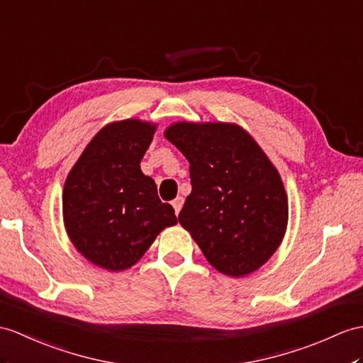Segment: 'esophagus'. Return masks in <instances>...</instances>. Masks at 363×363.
<instances>
[{
    "label": "esophagus",
    "instance_id": "1",
    "mask_svg": "<svg viewBox=\"0 0 363 363\" xmlns=\"http://www.w3.org/2000/svg\"><path fill=\"white\" fill-rule=\"evenodd\" d=\"M183 203H184L183 197H177V199L172 201V208H174V211H175V214H177V216H179V212L182 211Z\"/></svg>",
    "mask_w": 363,
    "mask_h": 363
}]
</instances>
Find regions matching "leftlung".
<instances>
[{"instance_id":"8db88e82","label":"left lung","mask_w":363,"mask_h":363,"mask_svg":"<svg viewBox=\"0 0 363 363\" xmlns=\"http://www.w3.org/2000/svg\"><path fill=\"white\" fill-rule=\"evenodd\" d=\"M166 138L188 158L192 191L179 222L217 271L242 277L276 252L288 223L276 167L237 125L175 123Z\"/></svg>"}]
</instances>
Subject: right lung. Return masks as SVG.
<instances>
[{"label":"right lung","instance_id":"add662e5","mask_svg":"<svg viewBox=\"0 0 363 363\" xmlns=\"http://www.w3.org/2000/svg\"><path fill=\"white\" fill-rule=\"evenodd\" d=\"M155 125L111 123L96 134L69 172L63 216L75 248L96 267L123 271L135 264L166 226L174 208L140 169Z\"/></svg>","mask_w":363,"mask_h":363}]
</instances>
